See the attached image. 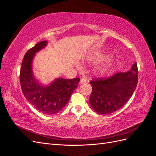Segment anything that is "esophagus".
<instances>
[{
    "label": "esophagus",
    "instance_id": "esophagus-1",
    "mask_svg": "<svg viewBox=\"0 0 156 156\" xmlns=\"http://www.w3.org/2000/svg\"><path fill=\"white\" fill-rule=\"evenodd\" d=\"M86 81H87V79L85 78H81V81H80V83H85Z\"/></svg>",
    "mask_w": 156,
    "mask_h": 156
}]
</instances>
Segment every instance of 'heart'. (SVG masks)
Segmentation results:
<instances>
[{
  "mask_svg": "<svg viewBox=\"0 0 156 156\" xmlns=\"http://www.w3.org/2000/svg\"><path fill=\"white\" fill-rule=\"evenodd\" d=\"M88 60L93 61V60H95V58L92 57V56H89V57H88ZM106 72H107V68H103L102 69L100 70V73L103 74V73H105Z\"/></svg>",
  "mask_w": 156,
  "mask_h": 156,
  "instance_id": "1",
  "label": "heart"
}]
</instances>
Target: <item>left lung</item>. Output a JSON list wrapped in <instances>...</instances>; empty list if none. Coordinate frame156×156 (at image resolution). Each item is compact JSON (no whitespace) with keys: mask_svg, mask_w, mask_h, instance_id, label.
Wrapping results in <instances>:
<instances>
[{"mask_svg":"<svg viewBox=\"0 0 156 156\" xmlns=\"http://www.w3.org/2000/svg\"><path fill=\"white\" fill-rule=\"evenodd\" d=\"M136 62L127 72H119L108 78H96L90 81L92 91L90 103L101 115L114 112L123 107L133 95L138 82Z\"/></svg>","mask_w":156,"mask_h":156,"instance_id":"1","label":"left lung"}]
</instances>
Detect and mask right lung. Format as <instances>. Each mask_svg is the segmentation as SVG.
I'll return each instance as SVG.
<instances>
[{"label":"right lung","mask_w":156,"mask_h":156,"mask_svg":"<svg viewBox=\"0 0 156 156\" xmlns=\"http://www.w3.org/2000/svg\"><path fill=\"white\" fill-rule=\"evenodd\" d=\"M47 44V41H41L25 53L20 79L22 92L27 100L36 110L47 115H53L67 104L80 79L58 78L48 86L42 85L37 81L32 73V60L37 52L44 48Z\"/></svg>","instance_id":"1"}]
</instances>
